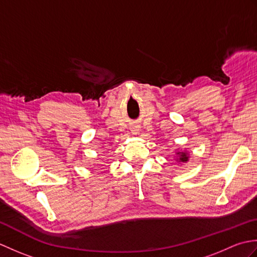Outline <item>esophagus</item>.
I'll use <instances>...</instances> for the list:
<instances>
[{
  "instance_id": "esophagus-1",
  "label": "esophagus",
  "mask_w": 257,
  "mask_h": 257,
  "mask_svg": "<svg viewBox=\"0 0 257 257\" xmlns=\"http://www.w3.org/2000/svg\"><path fill=\"white\" fill-rule=\"evenodd\" d=\"M134 134H137V130H135V133Z\"/></svg>"
}]
</instances>
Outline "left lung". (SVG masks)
I'll return each instance as SVG.
<instances>
[{
    "label": "left lung",
    "instance_id": "left-lung-1",
    "mask_svg": "<svg viewBox=\"0 0 257 257\" xmlns=\"http://www.w3.org/2000/svg\"><path fill=\"white\" fill-rule=\"evenodd\" d=\"M177 156H178L177 160L179 162H187L189 160V155H188V152H185V151H178Z\"/></svg>",
    "mask_w": 257,
    "mask_h": 257
}]
</instances>
